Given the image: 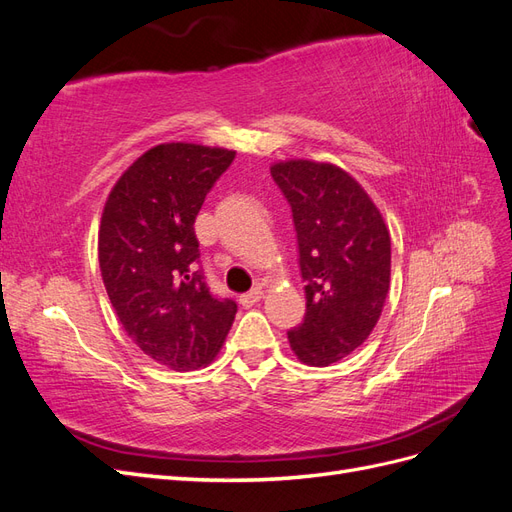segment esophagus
<instances>
[{"instance_id": "1", "label": "esophagus", "mask_w": 512, "mask_h": 512, "mask_svg": "<svg viewBox=\"0 0 512 512\" xmlns=\"http://www.w3.org/2000/svg\"><path fill=\"white\" fill-rule=\"evenodd\" d=\"M260 299H262V288H252L250 292L241 294L239 303H241L243 307H252V305H256Z\"/></svg>"}]
</instances>
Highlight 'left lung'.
<instances>
[{
	"label": "left lung",
	"instance_id": "1",
	"mask_svg": "<svg viewBox=\"0 0 512 512\" xmlns=\"http://www.w3.org/2000/svg\"><path fill=\"white\" fill-rule=\"evenodd\" d=\"M271 177L292 211L305 282V316L288 331L299 361L327 367L374 331L391 282V237L376 205L346 170L290 160Z\"/></svg>",
	"mask_w": 512,
	"mask_h": 512
}]
</instances>
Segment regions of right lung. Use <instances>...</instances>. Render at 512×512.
Segmentation results:
<instances>
[{
  "mask_svg": "<svg viewBox=\"0 0 512 512\" xmlns=\"http://www.w3.org/2000/svg\"><path fill=\"white\" fill-rule=\"evenodd\" d=\"M235 151L190 143L143 153L108 196L98 256L123 329L151 359L190 371L207 365L237 303L215 297L200 267L196 215Z\"/></svg>",
  "mask_w": 512,
  "mask_h": 512,
  "instance_id": "obj_1",
  "label": "right lung"
}]
</instances>
